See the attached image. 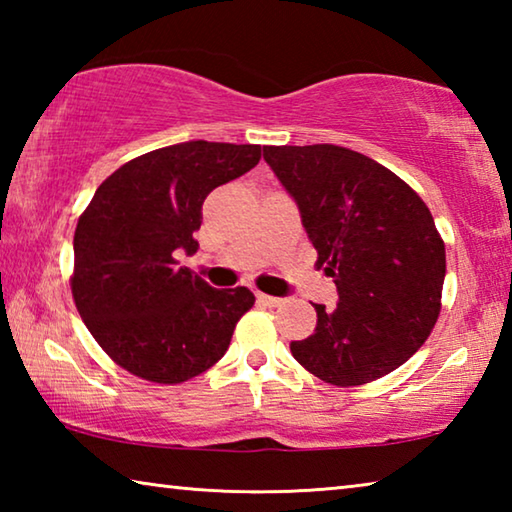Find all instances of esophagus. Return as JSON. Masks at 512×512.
<instances>
[{"instance_id":"obj_1","label":"esophagus","mask_w":512,"mask_h":512,"mask_svg":"<svg viewBox=\"0 0 512 512\" xmlns=\"http://www.w3.org/2000/svg\"><path fill=\"white\" fill-rule=\"evenodd\" d=\"M257 300L262 302V305H266V307H280L282 305V298L266 296V293H257Z\"/></svg>"}]
</instances>
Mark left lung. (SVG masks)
Wrapping results in <instances>:
<instances>
[{"label": "left lung", "instance_id": "8db88e82", "mask_svg": "<svg viewBox=\"0 0 512 512\" xmlns=\"http://www.w3.org/2000/svg\"><path fill=\"white\" fill-rule=\"evenodd\" d=\"M264 160L339 289L336 309L314 305L316 329L291 343L293 359L341 388L400 368L443 307L445 241L429 207L384 164L343 146H264Z\"/></svg>", "mask_w": 512, "mask_h": 512}]
</instances>
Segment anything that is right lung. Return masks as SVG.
I'll return each instance as SVG.
<instances>
[{
  "label": "right lung",
  "instance_id": "add662e5",
  "mask_svg": "<svg viewBox=\"0 0 512 512\" xmlns=\"http://www.w3.org/2000/svg\"><path fill=\"white\" fill-rule=\"evenodd\" d=\"M262 158L259 144L183 142L144 153L99 185L74 232V305L101 350L131 375L180 384L212 368L239 318L246 287L212 289L178 250L196 253L203 201Z\"/></svg>",
  "mask_w": 512,
  "mask_h": 512
}]
</instances>
